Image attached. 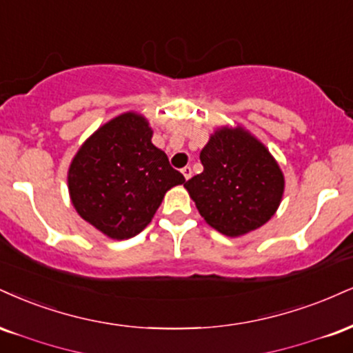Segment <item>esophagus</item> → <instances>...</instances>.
<instances>
[{"instance_id":"esophagus-1","label":"esophagus","mask_w":353,"mask_h":353,"mask_svg":"<svg viewBox=\"0 0 353 353\" xmlns=\"http://www.w3.org/2000/svg\"><path fill=\"white\" fill-rule=\"evenodd\" d=\"M181 172L184 174L185 179H190V177H192V169H190V165H185V168H182Z\"/></svg>"}]
</instances>
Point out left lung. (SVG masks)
Listing matches in <instances>:
<instances>
[{
  "label": "left lung",
  "instance_id": "obj_1",
  "mask_svg": "<svg viewBox=\"0 0 353 353\" xmlns=\"http://www.w3.org/2000/svg\"><path fill=\"white\" fill-rule=\"evenodd\" d=\"M203 171L184 184L199 214L215 230L240 236L273 217L284 176L260 139L241 126H222L201 151Z\"/></svg>",
  "mask_w": 353,
  "mask_h": 353
}]
</instances>
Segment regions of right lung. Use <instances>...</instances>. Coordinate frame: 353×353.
I'll use <instances>...</instances> for the list:
<instances>
[{
  "instance_id": "right-lung-1",
  "label": "right lung",
  "mask_w": 353,
  "mask_h": 353,
  "mask_svg": "<svg viewBox=\"0 0 353 353\" xmlns=\"http://www.w3.org/2000/svg\"><path fill=\"white\" fill-rule=\"evenodd\" d=\"M143 114L113 118L85 141L69 168V194L77 214L113 240L148 227L174 185L185 184L168 156L151 143Z\"/></svg>"
}]
</instances>
